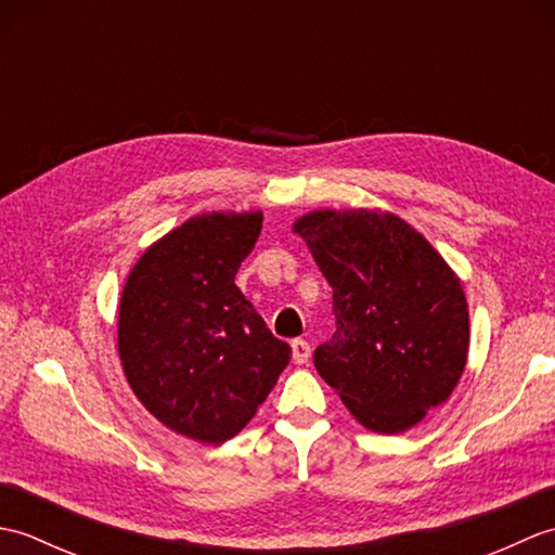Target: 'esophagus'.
I'll use <instances>...</instances> for the list:
<instances>
[{
	"instance_id": "1",
	"label": "esophagus",
	"mask_w": 555,
	"mask_h": 555,
	"mask_svg": "<svg viewBox=\"0 0 555 555\" xmlns=\"http://www.w3.org/2000/svg\"><path fill=\"white\" fill-rule=\"evenodd\" d=\"M291 348H293V362H296V364H305L310 360V344H308V340L296 338L291 344Z\"/></svg>"
}]
</instances>
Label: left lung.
<instances>
[{
    "instance_id": "8db88e82",
    "label": "left lung",
    "mask_w": 555,
    "mask_h": 555,
    "mask_svg": "<svg viewBox=\"0 0 555 555\" xmlns=\"http://www.w3.org/2000/svg\"><path fill=\"white\" fill-rule=\"evenodd\" d=\"M334 288L336 332L314 367L362 427L400 434L451 398L467 364L463 284L408 221L314 209L293 223Z\"/></svg>"
}]
</instances>
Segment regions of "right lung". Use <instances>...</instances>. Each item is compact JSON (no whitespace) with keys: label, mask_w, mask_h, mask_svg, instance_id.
<instances>
[{"label":"right lung","mask_w":555,"mask_h":555,"mask_svg":"<svg viewBox=\"0 0 555 555\" xmlns=\"http://www.w3.org/2000/svg\"><path fill=\"white\" fill-rule=\"evenodd\" d=\"M262 211H207L140 255L119 302V358L150 415L188 439H233L291 360L235 286Z\"/></svg>","instance_id":"add662e5"}]
</instances>
